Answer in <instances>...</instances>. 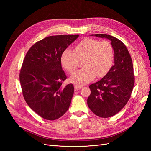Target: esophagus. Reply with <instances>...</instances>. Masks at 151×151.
Wrapping results in <instances>:
<instances>
[{
  "label": "esophagus",
  "instance_id": "1",
  "mask_svg": "<svg viewBox=\"0 0 151 151\" xmlns=\"http://www.w3.org/2000/svg\"><path fill=\"white\" fill-rule=\"evenodd\" d=\"M74 88H75V89L76 90H79L81 88H83V86L82 85H79V84H75L74 85Z\"/></svg>",
  "mask_w": 151,
  "mask_h": 151
}]
</instances>
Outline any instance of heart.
Returning <instances> with one entry per match:
<instances>
[{
    "label": "heart",
    "instance_id": "b5f03b06",
    "mask_svg": "<svg viewBox=\"0 0 151 151\" xmlns=\"http://www.w3.org/2000/svg\"><path fill=\"white\" fill-rule=\"evenodd\" d=\"M74 52L66 49L62 53V66L70 73L78 66L79 60H83L84 68L74 72L70 80L77 84H83L92 81L94 77L104 76L110 69L114 58V50L108 41L102 42L85 38L75 47Z\"/></svg>",
    "mask_w": 151,
    "mask_h": 151
}]
</instances>
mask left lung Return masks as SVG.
<instances>
[{"instance_id":"1","label":"left lung","mask_w":151,"mask_h":151,"mask_svg":"<svg viewBox=\"0 0 151 151\" xmlns=\"http://www.w3.org/2000/svg\"><path fill=\"white\" fill-rule=\"evenodd\" d=\"M111 41L114 50V65L103 78L91 84L88 98L89 109L96 115L108 118L116 115L129 101L135 78L130 55L120 40L106 34L91 35Z\"/></svg>"}]
</instances>
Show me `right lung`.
Instances as JSON below:
<instances>
[{"mask_svg": "<svg viewBox=\"0 0 151 151\" xmlns=\"http://www.w3.org/2000/svg\"><path fill=\"white\" fill-rule=\"evenodd\" d=\"M79 35L48 36L32 46L27 52L19 74L22 92L33 110L48 120L64 115L74 94L72 84L62 87L67 79L62 70V52Z\"/></svg>", "mask_w": 151, "mask_h": 151, "instance_id": "1", "label": "right lung"}]
</instances>
